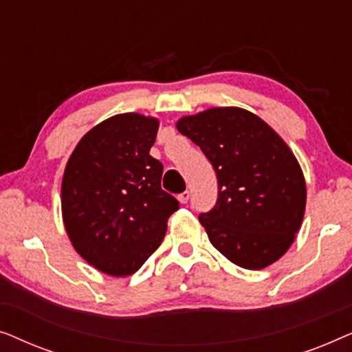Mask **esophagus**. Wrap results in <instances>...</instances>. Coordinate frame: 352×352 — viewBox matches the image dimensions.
<instances>
[{
	"label": "esophagus",
	"instance_id": "obj_1",
	"mask_svg": "<svg viewBox=\"0 0 352 352\" xmlns=\"http://www.w3.org/2000/svg\"><path fill=\"white\" fill-rule=\"evenodd\" d=\"M189 199H190L189 190H184V192H182V194L177 195V200H179L181 204H187V201H189Z\"/></svg>",
	"mask_w": 352,
	"mask_h": 352
}]
</instances>
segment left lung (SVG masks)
<instances>
[{
    "instance_id": "8db88e82",
    "label": "left lung",
    "mask_w": 352,
    "mask_h": 352,
    "mask_svg": "<svg viewBox=\"0 0 352 352\" xmlns=\"http://www.w3.org/2000/svg\"><path fill=\"white\" fill-rule=\"evenodd\" d=\"M177 129L218 177V200L199 216L213 247L252 271L276 263L305 216L306 182L293 152L267 123L239 107L184 117Z\"/></svg>"
}]
</instances>
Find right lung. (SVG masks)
<instances>
[{"label": "right lung", "instance_id": "obj_1", "mask_svg": "<svg viewBox=\"0 0 352 352\" xmlns=\"http://www.w3.org/2000/svg\"><path fill=\"white\" fill-rule=\"evenodd\" d=\"M158 120L122 113L81 138L62 179V216L74 248L109 276H131L160 247L179 201L162 189L151 147Z\"/></svg>", "mask_w": 352, "mask_h": 352}]
</instances>
